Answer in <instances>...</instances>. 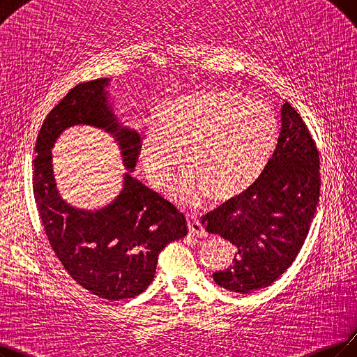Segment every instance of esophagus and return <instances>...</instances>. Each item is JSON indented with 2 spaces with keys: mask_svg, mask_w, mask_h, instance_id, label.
Masks as SVG:
<instances>
[{
  "mask_svg": "<svg viewBox=\"0 0 357 357\" xmlns=\"http://www.w3.org/2000/svg\"><path fill=\"white\" fill-rule=\"evenodd\" d=\"M188 227H189V233L196 236V237H205L206 236L204 225L201 224V221H199L193 215H188Z\"/></svg>",
  "mask_w": 357,
  "mask_h": 357,
  "instance_id": "obj_1",
  "label": "esophagus"
}]
</instances>
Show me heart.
<instances>
[{
  "label": "heart",
  "mask_w": 357,
  "mask_h": 357,
  "mask_svg": "<svg viewBox=\"0 0 357 357\" xmlns=\"http://www.w3.org/2000/svg\"><path fill=\"white\" fill-rule=\"evenodd\" d=\"M274 111L236 91H197L165 102L140 139L149 183L165 189L181 161L171 197L196 206L208 195L222 201L243 193L264 174L278 144Z\"/></svg>",
  "instance_id": "heart-1"
}]
</instances>
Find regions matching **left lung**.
Returning a JSON list of instances; mask_svg holds the SVG:
<instances>
[{"instance_id": "obj_1", "label": "left lung", "mask_w": 357, "mask_h": 357, "mask_svg": "<svg viewBox=\"0 0 357 357\" xmlns=\"http://www.w3.org/2000/svg\"><path fill=\"white\" fill-rule=\"evenodd\" d=\"M319 192L317 144L301 114L286 101L278 144L264 174L202 217L209 234L237 248L233 264L212 274L218 286L246 294L286 273L305 243Z\"/></svg>"}]
</instances>
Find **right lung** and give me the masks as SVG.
Wrapping results in <instances>:
<instances>
[{
    "instance_id": "right-lung-1",
    "label": "right lung",
    "mask_w": 357,
    "mask_h": 357,
    "mask_svg": "<svg viewBox=\"0 0 357 357\" xmlns=\"http://www.w3.org/2000/svg\"><path fill=\"white\" fill-rule=\"evenodd\" d=\"M107 82L79 83L51 109L36 139L32 184L44 231L68 275L98 297L121 301L148 289L161 250L188 234V222L173 204L130 174L116 201L96 212L68 206L56 192L51 148L70 126L91 124L114 133L126 167L133 171L136 165L140 137L114 119Z\"/></svg>"
}]
</instances>
